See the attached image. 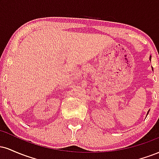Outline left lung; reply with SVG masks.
I'll use <instances>...</instances> for the list:
<instances>
[{
    "instance_id": "left-lung-1",
    "label": "left lung",
    "mask_w": 159,
    "mask_h": 159,
    "mask_svg": "<svg viewBox=\"0 0 159 159\" xmlns=\"http://www.w3.org/2000/svg\"><path fill=\"white\" fill-rule=\"evenodd\" d=\"M149 61H151V56L150 57H149ZM152 69H153V68H152ZM149 111H148V112H147V114H149Z\"/></svg>"
}]
</instances>
